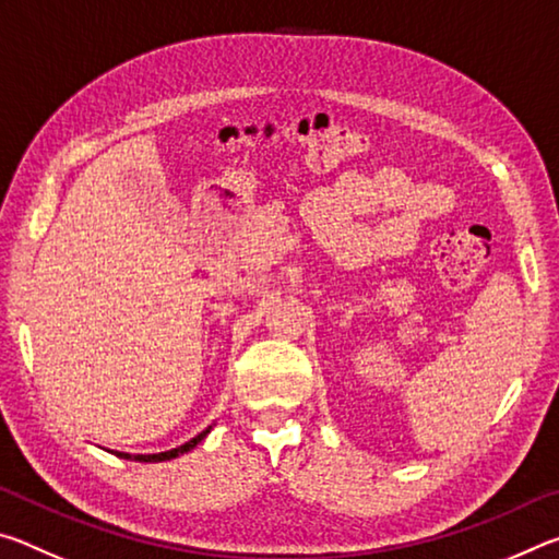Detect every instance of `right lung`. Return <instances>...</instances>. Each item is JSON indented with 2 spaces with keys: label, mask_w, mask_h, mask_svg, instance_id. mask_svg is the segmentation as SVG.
I'll return each mask as SVG.
<instances>
[{
  "label": "right lung",
  "mask_w": 559,
  "mask_h": 559,
  "mask_svg": "<svg viewBox=\"0 0 559 559\" xmlns=\"http://www.w3.org/2000/svg\"><path fill=\"white\" fill-rule=\"evenodd\" d=\"M206 433H210V429L206 431H202V433H197V437L192 439V441H187V443H182V447H177V449H173V451H163V453H147V456H143V453H138V456H130V453H118L120 459H135V461H143V463H155V461H169V459H177L179 453H187L189 449H194L197 443H200Z\"/></svg>",
  "instance_id": "1"
}]
</instances>
